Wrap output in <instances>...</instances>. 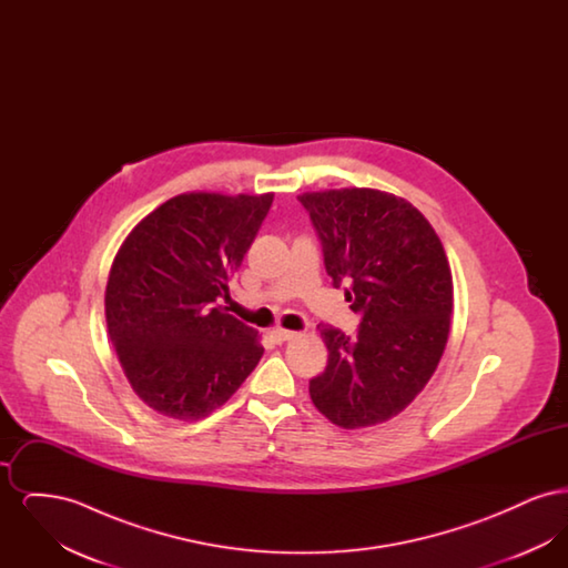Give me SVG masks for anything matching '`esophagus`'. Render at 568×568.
Wrapping results in <instances>:
<instances>
[{"mask_svg":"<svg viewBox=\"0 0 568 568\" xmlns=\"http://www.w3.org/2000/svg\"><path fill=\"white\" fill-rule=\"evenodd\" d=\"M297 332H292V329H283V327H276V329H272V338L276 341V343H287V341H292V338H296Z\"/></svg>","mask_w":568,"mask_h":568,"instance_id":"1","label":"esophagus"}]
</instances>
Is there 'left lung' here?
<instances>
[{
  "label": "left lung",
  "mask_w": 568,
  "mask_h": 568,
  "mask_svg": "<svg viewBox=\"0 0 568 568\" xmlns=\"http://www.w3.org/2000/svg\"><path fill=\"white\" fill-rule=\"evenodd\" d=\"M313 221L332 285L362 317L357 332L322 325L327 366L311 400L341 428L392 419L426 387L449 336L454 281L433 225L385 191L297 195Z\"/></svg>",
  "instance_id": "left-lung-1"
}]
</instances>
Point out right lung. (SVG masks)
<instances>
[{
  "instance_id": "1",
  "label": "right lung",
  "mask_w": 568,
  "mask_h": 568,
  "mask_svg": "<svg viewBox=\"0 0 568 568\" xmlns=\"http://www.w3.org/2000/svg\"><path fill=\"white\" fill-rule=\"evenodd\" d=\"M272 193H183L144 216L121 244L106 285V324L138 398L195 422L243 385L264 347L219 306Z\"/></svg>"
}]
</instances>
